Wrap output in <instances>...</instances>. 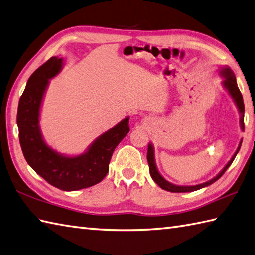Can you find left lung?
Wrapping results in <instances>:
<instances>
[{"label": "left lung", "mask_w": 255, "mask_h": 255, "mask_svg": "<svg viewBox=\"0 0 255 255\" xmlns=\"http://www.w3.org/2000/svg\"><path fill=\"white\" fill-rule=\"evenodd\" d=\"M220 75L224 77V81H223L224 87L227 89V92L229 93V95L231 96V97H233L235 104L237 106V108H238V110L240 112V126H241L242 131H245V122H243V118H245V104H243L242 95H241L240 90L238 88V85H237L236 76L234 74L233 70H231L230 67H228V66H225V67H222V69H220ZM241 144H242V140H240L238 148H237L234 156L231 157V159L228 161L227 165L224 167L223 170L220 171L216 175V177L213 178L212 180L206 181V182H204V183L188 186V185H175V184H172V183L169 182V181L163 179L162 175L159 172H158V169L156 167L154 146H152V144L149 143L148 144V150H147V161H148L150 177L152 178V180H154L158 185L160 186L162 190L173 192V193H181V192H193V191H196V190L203 189V188H205V186L213 184L215 181H217L225 173V171L227 170V169L230 167L231 163H233L237 154H238V151H239L240 147H241Z\"/></svg>", "instance_id": "1"}]
</instances>
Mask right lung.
<instances>
[{"label":"right lung","instance_id":"obj_1","mask_svg":"<svg viewBox=\"0 0 255 255\" xmlns=\"http://www.w3.org/2000/svg\"><path fill=\"white\" fill-rule=\"evenodd\" d=\"M63 59L52 56L32 73L19 99L17 126L26 161L48 183L63 191H77L99 183L109 171L111 156L129 131L128 117L101 134L78 156H66L47 145L39 116L49 80L58 75Z\"/></svg>","mask_w":255,"mask_h":255}]
</instances>
